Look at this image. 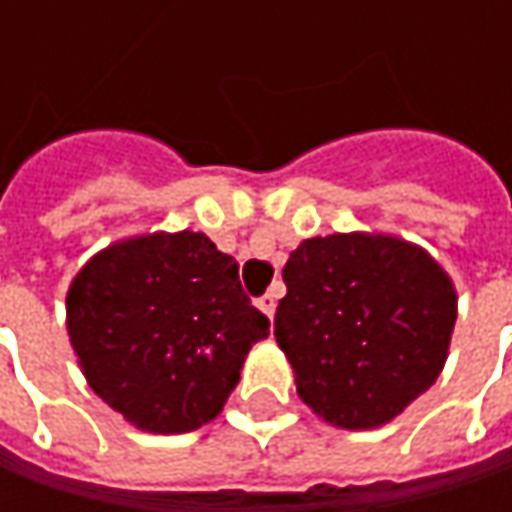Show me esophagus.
Returning <instances> with one entry per match:
<instances>
[{"mask_svg":"<svg viewBox=\"0 0 512 512\" xmlns=\"http://www.w3.org/2000/svg\"><path fill=\"white\" fill-rule=\"evenodd\" d=\"M259 310L265 313L267 319H273V313H276V293L270 290V293H265L262 299H259Z\"/></svg>","mask_w":512,"mask_h":512,"instance_id":"34e87169","label":"esophagus"}]
</instances>
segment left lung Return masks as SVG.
Masks as SVG:
<instances>
[{
	"label": "left lung",
	"mask_w": 512,
	"mask_h": 512,
	"mask_svg": "<svg viewBox=\"0 0 512 512\" xmlns=\"http://www.w3.org/2000/svg\"><path fill=\"white\" fill-rule=\"evenodd\" d=\"M282 276L273 336L319 419L373 430L439 379L459 296L424 247L390 233H330L296 247Z\"/></svg>",
	"instance_id": "left-lung-1"
}]
</instances>
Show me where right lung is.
Here are the masks:
<instances>
[{
    "instance_id": "1",
    "label": "right lung",
    "mask_w": 512,
    "mask_h": 512,
    "mask_svg": "<svg viewBox=\"0 0 512 512\" xmlns=\"http://www.w3.org/2000/svg\"><path fill=\"white\" fill-rule=\"evenodd\" d=\"M90 390L145 433H190L225 407L270 322L205 233H145L90 256L68 287Z\"/></svg>"
}]
</instances>
